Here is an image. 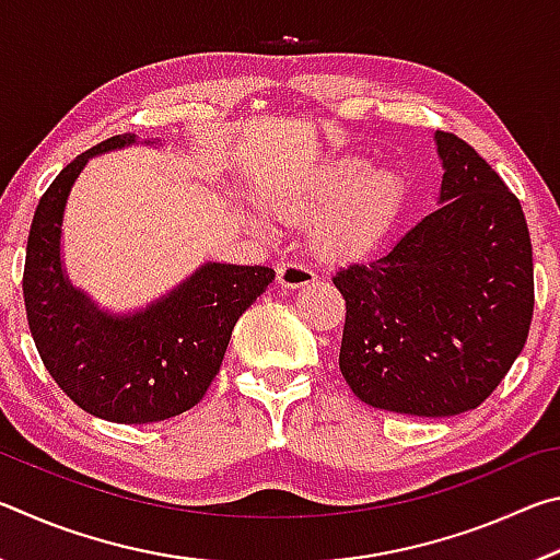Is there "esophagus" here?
Returning <instances> with one entry per match:
<instances>
[{
  "mask_svg": "<svg viewBox=\"0 0 560 560\" xmlns=\"http://www.w3.org/2000/svg\"><path fill=\"white\" fill-rule=\"evenodd\" d=\"M279 283L283 289H301V287H311L316 283L318 277L316 271L308 267V264H299V261H289L279 267Z\"/></svg>",
  "mask_w": 560,
  "mask_h": 560,
  "instance_id": "esophagus-1",
  "label": "esophagus"
}]
</instances>
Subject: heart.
Listing matches in <instances>:
<instances>
[{
	"mask_svg": "<svg viewBox=\"0 0 560 560\" xmlns=\"http://www.w3.org/2000/svg\"><path fill=\"white\" fill-rule=\"evenodd\" d=\"M405 195L407 185L397 170H371V160L343 155L306 183L271 195L269 205L287 220H314L316 246L338 257L381 242L400 214Z\"/></svg>",
	"mask_w": 560,
	"mask_h": 560,
	"instance_id": "b5f03b06",
	"label": "heart"
}]
</instances>
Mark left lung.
<instances>
[{
  "label": "left lung",
  "instance_id": "left-lung-1",
  "mask_svg": "<svg viewBox=\"0 0 560 560\" xmlns=\"http://www.w3.org/2000/svg\"><path fill=\"white\" fill-rule=\"evenodd\" d=\"M440 207L390 249L334 277L346 299L338 365L365 405L417 417L474 410L528 338L534 254L524 210L477 150L434 132Z\"/></svg>",
  "mask_w": 560,
  "mask_h": 560
}]
</instances>
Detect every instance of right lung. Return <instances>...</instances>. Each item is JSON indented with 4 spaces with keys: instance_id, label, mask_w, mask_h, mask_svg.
<instances>
[{
    "instance_id": "1",
    "label": "right lung",
    "mask_w": 560,
    "mask_h": 560,
    "mask_svg": "<svg viewBox=\"0 0 560 560\" xmlns=\"http://www.w3.org/2000/svg\"><path fill=\"white\" fill-rule=\"evenodd\" d=\"M132 143L136 132L113 136L56 175L34 212L22 289L36 350L56 385L93 417L148 424L202 400L234 324L277 273L207 261L167 296L128 316L101 311L75 289L61 264L66 200L93 155Z\"/></svg>"
}]
</instances>
